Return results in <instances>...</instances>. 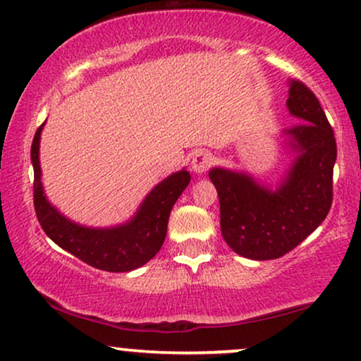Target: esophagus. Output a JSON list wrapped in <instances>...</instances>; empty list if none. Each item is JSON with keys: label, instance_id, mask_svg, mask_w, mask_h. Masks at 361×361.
<instances>
[{"label": "esophagus", "instance_id": "34e87169", "mask_svg": "<svg viewBox=\"0 0 361 361\" xmlns=\"http://www.w3.org/2000/svg\"><path fill=\"white\" fill-rule=\"evenodd\" d=\"M212 164H214V157L210 156L209 152L199 151V152H195L194 156H192L190 166H192V171H194V172H197V174H204V172L209 171V167L212 166Z\"/></svg>", "mask_w": 361, "mask_h": 361}]
</instances>
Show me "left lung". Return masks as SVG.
I'll return each mask as SVG.
<instances>
[{
  "instance_id": "1",
  "label": "left lung",
  "mask_w": 361,
  "mask_h": 361,
  "mask_svg": "<svg viewBox=\"0 0 361 361\" xmlns=\"http://www.w3.org/2000/svg\"><path fill=\"white\" fill-rule=\"evenodd\" d=\"M287 107L302 121L285 133L298 156L277 189L242 172L221 167L209 172L221 202L222 235L245 259H279L293 250L325 221L334 200V129L302 81L290 82Z\"/></svg>"
}]
</instances>
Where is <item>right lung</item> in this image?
I'll use <instances>...</instances> for the list:
<instances>
[{
  "label": "right lung",
  "instance_id": "1",
  "mask_svg": "<svg viewBox=\"0 0 361 361\" xmlns=\"http://www.w3.org/2000/svg\"><path fill=\"white\" fill-rule=\"evenodd\" d=\"M43 126L37 128L32 139L31 162L35 169L32 199L36 217L46 235L84 264L106 272H130L147 264L161 250L171 210L190 182L189 172L179 171L159 182L144 199L137 214L123 226L111 228L78 226L59 214L44 197L39 167V139Z\"/></svg>",
  "mask_w": 361,
  "mask_h": 361
}]
</instances>
